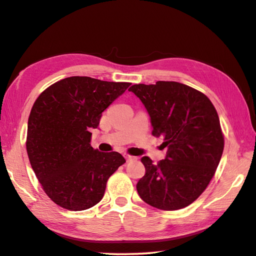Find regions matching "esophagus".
<instances>
[{"label": "esophagus", "mask_w": 256, "mask_h": 256, "mask_svg": "<svg viewBox=\"0 0 256 256\" xmlns=\"http://www.w3.org/2000/svg\"><path fill=\"white\" fill-rule=\"evenodd\" d=\"M124 156H126V159L128 162V161H134V160H136V156H130V154H126Z\"/></svg>", "instance_id": "1"}]
</instances>
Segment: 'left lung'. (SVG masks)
Segmentation results:
<instances>
[{"mask_svg":"<svg viewBox=\"0 0 256 256\" xmlns=\"http://www.w3.org/2000/svg\"><path fill=\"white\" fill-rule=\"evenodd\" d=\"M150 116L152 135L162 137L166 158L140 161L146 173L137 182L140 198L154 208L175 211L192 204L206 190L224 150V135L215 107L201 92L174 81L134 84Z\"/></svg>","mask_w":256,"mask_h":256,"instance_id":"1","label":"left lung"}]
</instances>
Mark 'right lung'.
<instances>
[{
	"label": "right lung",
	"instance_id": "add662e5",
	"mask_svg": "<svg viewBox=\"0 0 256 256\" xmlns=\"http://www.w3.org/2000/svg\"><path fill=\"white\" fill-rule=\"evenodd\" d=\"M90 76H70L38 95L28 119L26 148L30 164L48 198L69 211L100 202L108 178L126 163L116 152L90 146V128L130 86Z\"/></svg>",
	"mask_w": 256,
	"mask_h": 256
}]
</instances>
